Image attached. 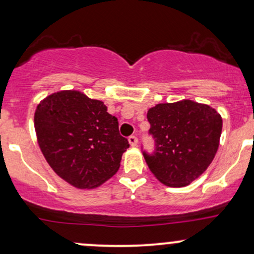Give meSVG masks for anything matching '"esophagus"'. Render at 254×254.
<instances>
[{"instance_id": "34e87169", "label": "esophagus", "mask_w": 254, "mask_h": 254, "mask_svg": "<svg viewBox=\"0 0 254 254\" xmlns=\"http://www.w3.org/2000/svg\"><path fill=\"white\" fill-rule=\"evenodd\" d=\"M128 141H129L130 146H136V145H138V138H136L135 135H130L129 138H128Z\"/></svg>"}]
</instances>
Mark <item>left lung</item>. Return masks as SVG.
Masks as SVG:
<instances>
[{"label": "left lung", "instance_id": "1", "mask_svg": "<svg viewBox=\"0 0 254 254\" xmlns=\"http://www.w3.org/2000/svg\"><path fill=\"white\" fill-rule=\"evenodd\" d=\"M147 120L156 151L144 152V158L165 186H187L211 164L223 122L210 105L190 99L161 103L150 108Z\"/></svg>", "mask_w": 254, "mask_h": 254}]
</instances>
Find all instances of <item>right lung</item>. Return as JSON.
I'll return each mask as SVG.
<instances>
[{
	"label": "right lung",
	"instance_id": "obj_1",
	"mask_svg": "<svg viewBox=\"0 0 254 254\" xmlns=\"http://www.w3.org/2000/svg\"><path fill=\"white\" fill-rule=\"evenodd\" d=\"M35 129L54 172L81 190L96 189L115 175L129 147L107 105L75 90L45 97L36 108Z\"/></svg>",
	"mask_w": 254,
	"mask_h": 254
}]
</instances>
